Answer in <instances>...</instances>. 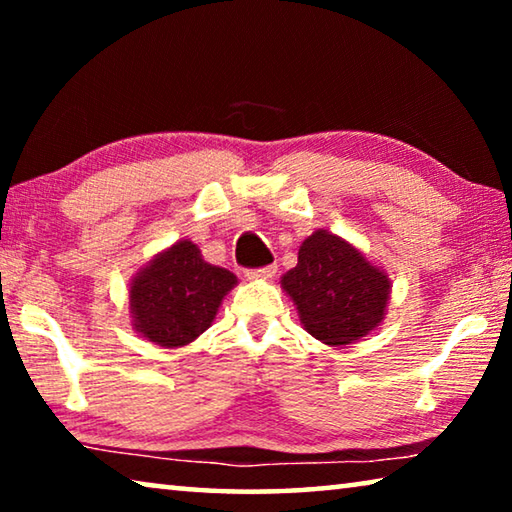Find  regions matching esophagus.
<instances>
[{
	"instance_id": "1",
	"label": "esophagus",
	"mask_w": 512,
	"mask_h": 512,
	"mask_svg": "<svg viewBox=\"0 0 512 512\" xmlns=\"http://www.w3.org/2000/svg\"><path fill=\"white\" fill-rule=\"evenodd\" d=\"M277 273V266H264V268H253V271H246L248 280H268V277H273Z\"/></svg>"
}]
</instances>
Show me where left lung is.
<instances>
[{
    "label": "left lung",
    "instance_id": "left-lung-1",
    "mask_svg": "<svg viewBox=\"0 0 512 512\" xmlns=\"http://www.w3.org/2000/svg\"><path fill=\"white\" fill-rule=\"evenodd\" d=\"M282 289L307 332L329 348L357 343L381 325L391 300V277L350 241L316 230L302 241L298 266L282 275Z\"/></svg>",
    "mask_w": 512,
    "mask_h": 512
}]
</instances>
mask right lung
<instances>
[{
  "label": "right lung",
  "instance_id": "add662e5",
  "mask_svg": "<svg viewBox=\"0 0 512 512\" xmlns=\"http://www.w3.org/2000/svg\"><path fill=\"white\" fill-rule=\"evenodd\" d=\"M237 275L205 262L189 239L164 248L128 284L133 329L160 348H185L212 325Z\"/></svg>",
  "mask_w": 512,
  "mask_h": 512
}]
</instances>
